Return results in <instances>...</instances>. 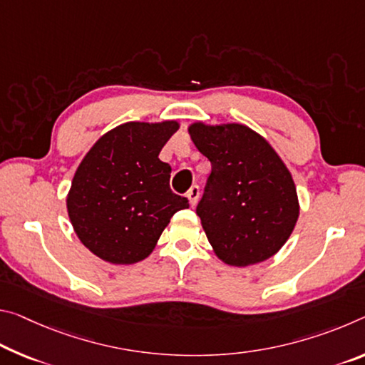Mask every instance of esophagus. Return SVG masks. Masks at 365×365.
<instances>
[{
    "label": "esophagus",
    "instance_id": "obj_1",
    "mask_svg": "<svg viewBox=\"0 0 365 365\" xmlns=\"http://www.w3.org/2000/svg\"><path fill=\"white\" fill-rule=\"evenodd\" d=\"M187 198L190 200V203H192V206H195L196 203H198V198H200V187H198V185H193V187L188 190Z\"/></svg>",
    "mask_w": 365,
    "mask_h": 365
}]
</instances>
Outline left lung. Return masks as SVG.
<instances>
[{
  "label": "left lung",
  "instance_id": "obj_1",
  "mask_svg": "<svg viewBox=\"0 0 365 365\" xmlns=\"http://www.w3.org/2000/svg\"><path fill=\"white\" fill-rule=\"evenodd\" d=\"M188 133L212 167L196 207L212 252L237 268L274 257L300 212L296 183L284 160L247 125L193 121Z\"/></svg>",
  "mask_w": 365,
  "mask_h": 365
}]
</instances>
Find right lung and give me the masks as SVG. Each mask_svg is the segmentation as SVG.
Wrapping results in <instances>:
<instances>
[{
    "instance_id": "add662e5",
    "label": "right lung",
    "mask_w": 365,
    "mask_h": 365,
    "mask_svg": "<svg viewBox=\"0 0 365 365\" xmlns=\"http://www.w3.org/2000/svg\"><path fill=\"white\" fill-rule=\"evenodd\" d=\"M178 128L177 120L126 121L102 135L78 165L68 216L83 245L103 262L148 258L173 214L190 207L172 193V169L159 159Z\"/></svg>"
}]
</instances>
